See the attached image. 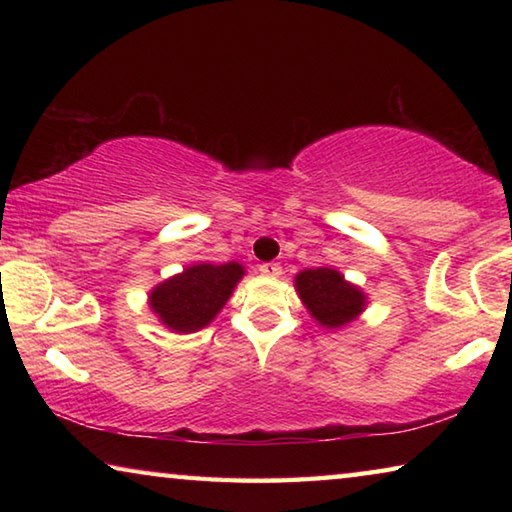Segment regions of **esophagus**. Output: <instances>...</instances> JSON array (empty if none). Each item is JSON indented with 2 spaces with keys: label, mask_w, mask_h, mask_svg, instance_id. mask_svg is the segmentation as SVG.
Instances as JSON below:
<instances>
[{
  "label": "esophagus",
  "mask_w": 512,
  "mask_h": 512,
  "mask_svg": "<svg viewBox=\"0 0 512 512\" xmlns=\"http://www.w3.org/2000/svg\"><path fill=\"white\" fill-rule=\"evenodd\" d=\"M259 273L266 277H277V275H282V266L277 262H264V264H259Z\"/></svg>",
  "instance_id": "1"
}]
</instances>
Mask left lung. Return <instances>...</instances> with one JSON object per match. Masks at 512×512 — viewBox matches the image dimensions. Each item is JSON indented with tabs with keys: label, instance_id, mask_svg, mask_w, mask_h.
I'll use <instances>...</instances> for the list:
<instances>
[{
	"label": "left lung",
	"instance_id": "obj_1",
	"mask_svg": "<svg viewBox=\"0 0 512 512\" xmlns=\"http://www.w3.org/2000/svg\"><path fill=\"white\" fill-rule=\"evenodd\" d=\"M296 287L311 316L325 327H343L366 305V296L334 268H307L296 277Z\"/></svg>",
	"mask_w": 512,
	"mask_h": 512
}]
</instances>
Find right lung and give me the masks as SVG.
Masks as SVG:
<instances>
[{
    "label": "right lung",
    "instance_id": "add662e5",
    "mask_svg": "<svg viewBox=\"0 0 512 512\" xmlns=\"http://www.w3.org/2000/svg\"><path fill=\"white\" fill-rule=\"evenodd\" d=\"M244 275L237 262L198 264L162 282L151 293V309L176 332H196L219 314Z\"/></svg>",
    "mask_w": 512,
    "mask_h": 512
}]
</instances>
